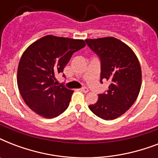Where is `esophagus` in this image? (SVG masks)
Returning a JSON list of instances; mask_svg holds the SVG:
<instances>
[{"label":"esophagus","mask_w":158,"mask_h":158,"mask_svg":"<svg viewBox=\"0 0 158 158\" xmlns=\"http://www.w3.org/2000/svg\"><path fill=\"white\" fill-rule=\"evenodd\" d=\"M79 90L81 92H83V93H85V94L89 92V89H88V88H82V89H79Z\"/></svg>","instance_id":"esophagus-1"}]
</instances>
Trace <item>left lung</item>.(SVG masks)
Returning a JSON list of instances; mask_svg holds the SVG:
<instances>
[{
    "label": "left lung",
    "instance_id": "8db88e82",
    "mask_svg": "<svg viewBox=\"0 0 158 158\" xmlns=\"http://www.w3.org/2000/svg\"><path fill=\"white\" fill-rule=\"evenodd\" d=\"M87 44L101 59V83H110L106 94H99L91 111L104 120H114L134 104L142 84L139 61L131 48L113 37L86 39Z\"/></svg>",
    "mask_w": 158,
    "mask_h": 158
}]
</instances>
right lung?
<instances>
[{
	"instance_id": "right-lung-1",
	"label": "right lung",
	"mask_w": 158,
	"mask_h": 158,
	"mask_svg": "<svg viewBox=\"0 0 158 158\" xmlns=\"http://www.w3.org/2000/svg\"><path fill=\"white\" fill-rule=\"evenodd\" d=\"M85 45L83 39L47 35L24 51L19 63L17 84L24 102L36 114L52 119L69 106L74 91L55 85L56 74L63 72L73 53Z\"/></svg>"
}]
</instances>
